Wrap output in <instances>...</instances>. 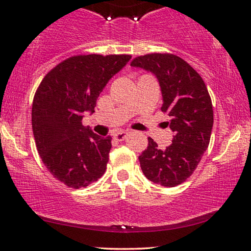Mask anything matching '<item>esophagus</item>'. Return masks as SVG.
<instances>
[{"mask_svg":"<svg viewBox=\"0 0 251 251\" xmlns=\"http://www.w3.org/2000/svg\"><path fill=\"white\" fill-rule=\"evenodd\" d=\"M127 135H128V132H125V130H121V132L114 134V139L117 141H124Z\"/></svg>","mask_w":251,"mask_h":251,"instance_id":"esophagus-1","label":"esophagus"}]
</instances>
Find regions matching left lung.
<instances>
[{
    "label": "left lung",
    "instance_id": "8db88e82",
    "mask_svg": "<svg viewBox=\"0 0 251 251\" xmlns=\"http://www.w3.org/2000/svg\"><path fill=\"white\" fill-rule=\"evenodd\" d=\"M130 66L157 77L161 110L168 114L171 119L166 124L174 133L171 146L162 150L148 137V148L139 157L141 169L151 182L173 188L192 175L209 146L214 124L210 95L199 74L177 55H141Z\"/></svg>",
    "mask_w": 251,
    "mask_h": 251
}]
</instances>
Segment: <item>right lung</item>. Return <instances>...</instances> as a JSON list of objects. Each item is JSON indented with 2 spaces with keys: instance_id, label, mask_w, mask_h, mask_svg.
<instances>
[{
  "instance_id": "1",
  "label": "right lung",
  "mask_w": 251,
  "mask_h": 251,
  "mask_svg": "<svg viewBox=\"0 0 251 251\" xmlns=\"http://www.w3.org/2000/svg\"><path fill=\"white\" fill-rule=\"evenodd\" d=\"M128 54L76 55L60 62L42 80L31 108L35 143L42 161L69 188H85L107 169L111 137H101L82 124L97 99Z\"/></svg>"
}]
</instances>
